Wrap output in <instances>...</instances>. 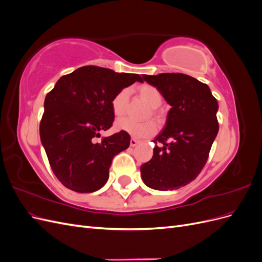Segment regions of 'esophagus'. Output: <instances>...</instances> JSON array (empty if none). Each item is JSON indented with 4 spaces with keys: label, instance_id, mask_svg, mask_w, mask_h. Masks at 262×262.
Returning <instances> with one entry per match:
<instances>
[{
    "label": "esophagus",
    "instance_id": "34e87169",
    "mask_svg": "<svg viewBox=\"0 0 262 262\" xmlns=\"http://www.w3.org/2000/svg\"><path fill=\"white\" fill-rule=\"evenodd\" d=\"M141 143V141H139V140H137V139H134V138H132L131 140H130V145L131 146H137V145H139Z\"/></svg>",
    "mask_w": 262,
    "mask_h": 262
}]
</instances>
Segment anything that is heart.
<instances>
[{"label":"heart","instance_id":"1","mask_svg":"<svg viewBox=\"0 0 262 262\" xmlns=\"http://www.w3.org/2000/svg\"><path fill=\"white\" fill-rule=\"evenodd\" d=\"M138 92L140 96L143 98L149 106L156 108L162 104V94L156 89L155 86L149 84H143L138 87ZM129 97V91L126 89L121 90L118 92L115 97L112 100V109L115 116H122L125 113L126 109V101ZM116 130L128 133L129 136L137 138V139H144L152 137L155 134L157 128L156 124L153 121H145V122H139L133 120L131 118H122L115 124Z\"/></svg>","mask_w":262,"mask_h":262}]
</instances>
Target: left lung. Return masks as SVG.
Here are the masks:
<instances>
[{
    "mask_svg": "<svg viewBox=\"0 0 262 262\" xmlns=\"http://www.w3.org/2000/svg\"><path fill=\"white\" fill-rule=\"evenodd\" d=\"M143 80L158 89L171 108L141 176L152 189H179L194 180L208 161L219 132L217 100L207 84L186 74L143 75Z\"/></svg>",
    "mask_w": 262,
    "mask_h": 262,
    "instance_id": "8db88e82",
    "label": "left lung"
}]
</instances>
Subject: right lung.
<instances>
[{
    "mask_svg": "<svg viewBox=\"0 0 262 262\" xmlns=\"http://www.w3.org/2000/svg\"><path fill=\"white\" fill-rule=\"evenodd\" d=\"M134 82L143 81L139 74L87 66L63 75L47 94L39 132L63 186L89 193L106 184L113 158L129 147L130 136L118 132L100 142L96 138L112 128L115 95Z\"/></svg>",
    "mask_w": 262,
    "mask_h": 262,
    "instance_id": "add662e5",
    "label": "right lung"
}]
</instances>
